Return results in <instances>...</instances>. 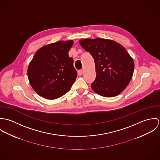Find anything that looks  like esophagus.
<instances>
[{
    "label": "esophagus",
    "instance_id": "34e87169",
    "mask_svg": "<svg viewBox=\"0 0 160 160\" xmlns=\"http://www.w3.org/2000/svg\"><path fill=\"white\" fill-rule=\"evenodd\" d=\"M82 73H83V70H82V69L79 70V71H78V74L79 76H81V75L82 74Z\"/></svg>",
    "mask_w": 160,
    "mask_h": 160
}]
</instances>
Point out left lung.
I'll return each instance as SVG.
<instances>
[{
  "label": "left lung",
  "instance_id": "1",
  "mask_svg": "<svg viewBox=\"0 0 160 160\" xmlns=\"http://www.w3.org/2000/svg\"><path fill=\"white\" fill-rule=\"evenodd\" d=\"M94 59L96 78L92 90L106 97L118 95L132 78L134 63L125 48L114 41L96 38L79 41Z\"/></svg>",
  "mask_w": 160,
  "mask_h": 160
}]
</instances>
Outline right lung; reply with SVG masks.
I'll list each match as a JSON object with an SVG mask.
<instances>
[{
    "label": "right lung",
    "mask_w": 160,
    "mask_h": 160,
    "mask_svg": "<svg viewBox=\"0 0 160 160\" xmlns=\"http://www.w3.org/2000/svg\"><path fill=\"white\" fill-rule=\"evenodd\" d=\"M73 41H57L40 48L28 68L29 83L47 99H57L70 90L77 77L73 60L68 55Z\"/></svg>",
    "instance_id": "right-lung-1"
}]
</instances>
